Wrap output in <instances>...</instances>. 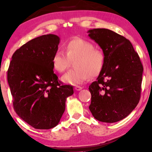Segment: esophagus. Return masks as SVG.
<instances>
[{"mask_svg":"<svg viewBox=\"0 0 152 152\" xmlns=\"http://www.w3.org/2000/svg\"><path fill=\"white\" fill-rule=\"evenodd\" d=\"M74 88H75V90L76 91H80V90H82V88L81 86H76L75 87H74Z\"/></svg>","mask_w":152,"mask_h":152,"instance_id":"obj_1","label":"esophagus"}]
</instances>
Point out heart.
<instances>
[{"label":"heart","mask_w":152,"mask_h":152,"mask_svg":"<svg viewBox=\"0 0 152 152\" xmlns=\"http://www.w3.org/2000/svg\"><path fill=\"white\" fill-rule=\"evenodd\" d=\"M64 50L58 51L52 57L53 68L60 73L65 72L74 60L72 70L61 78L66 84L76 85L88 80L91 76H96L104 66V56L102 51L94 48L89 41L74 37L64 43Z\"/></svg>","instance_id":"1"}]
</instances>
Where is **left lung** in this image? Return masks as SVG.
<instances>
[{
    "label": "left lung",
    "instance_id": "obj_1",
    "mask_svg": "<svg viewBox=\"0 0 152 152\" xmlns=\"http://www.w3.org/2000/svg\"><path fill=\"white\" fill-rule=\"evenodd\" d=\"M88 36L101 48L104 62L96 81L89 86V109L104 123L127 117L140 101L143 68L129 40L107 29L89 30Z\"/></svg>",
    "mask_w": 152,
    "mask_h": 152
}]
</instances>
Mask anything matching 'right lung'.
<instances>
[{
  "label": "right lung",
  "instance_id": "obj_1",
  "mask_svg": "<svg viewBox=\"0 0 152 152\" xmlns=\"http://www.w3.org/2000/svg\"><path fill=\"white\" fill-rule=\"evenodd\" d=\"M60 37L39 36L23 45L12 56L7 80L14 110L20 118L37 129H49L60 122L67 97L73 86L64 85L53 72L52 57Z\"/></svg>",
  "mask_w": 152,
  "mask_h": 152
}]
</instances>
